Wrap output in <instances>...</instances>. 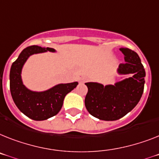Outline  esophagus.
Returning <instances> with one entry per match:
<instances>
[{"instance_id":"1","label":"esophagus","mask_w":159,"mask_h":159,"mask_svg":"<svg viewBox=\"0 0 159 159\" xmlns=\"http://www.w3.org/2000/svg\"><path fill=\"white\" fill-rule=\"evenodd\" d=\"M86 77H81V78H80V82H81V83H84V82H86Z\"/></svg>"}]
</instances>
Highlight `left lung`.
Here are the masks:
<instances>
[{
  "instance_id": "obj_1",
  "label": "left lung",
  "mask_w": 159,
  "mask_h": 159,
  "mask_svg": "<svg viewBox=\"0 0 159 159\" xmlns=\"http://www.w3.org/2000/svg\"><path fill=\"white\" fill-rule=\"evenodd\" d=\"M120 50L125 56V63L117 69L119 74H133L129 78L107 85L86 82L88 92L85 105L91 116L102 120L112 121L122 118L138 103L144 91L145 71L137 52L127 48Z\"/></svg>"
}]
</instances>
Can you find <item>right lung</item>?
Here are the masks:
<instances>
[{
	"label": "right lung",
	"instance_id": "obj_1",
	"mask_svg": "<svg viewBox=\"0 0 159 159\" xmlns=\"http://www.w3.org/2000/svg\"><path fill=\"white\" fill-rule=\"evenodd\" d=\"M55 52L51 48L30 46L20 53L18 59L12 64L9 73L10 93L14 103L25 116L34 120H44L54 116L61 111L65 95L76 88L78 82L58 84L45 91L29 90L23 85L22 69L30 56L45 52Z\"/></svg>",
	"mask_w": 159,
	"mask_h": 159
}]
</instances>
